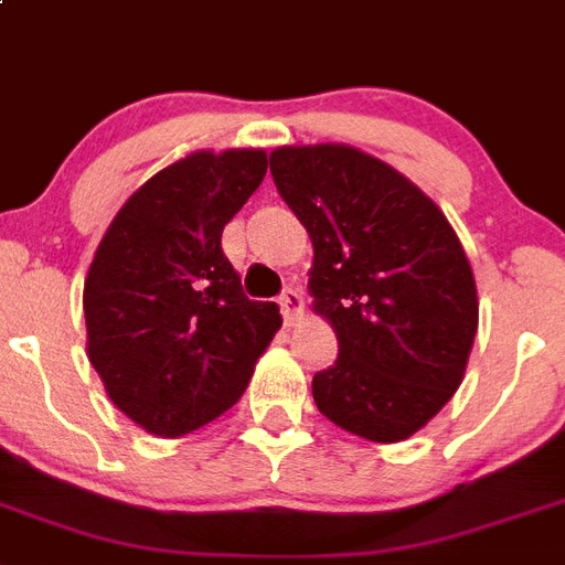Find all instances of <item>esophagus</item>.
<instances>
[{
    "label": "esophagus",
    "mask_w": 565,
    "mask_h": 565,
    "mask_svg": "<svg viewBox=\"0 0 565 565\" xmlns=\"http://www.w3.org/2000/svg\"><path fill=\"white\" fill-rule=\"evenodd\" d=\"M278 303H281V316L284 321L292 327L296 321H301L303 316V296H301V289L296 287H287L281 292V298H278Z\"/></svg>",
    "instance_id": "obj_1"
}]
</instances>
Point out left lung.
Masks as SVG:
<instances>
[{
	"label": "left lung",
	"mask_w": 565,
	"mask_h": 565,
	"mask_svg": "<svg viewBox=\"0 0 565 565\" xmlns=\"http://www.w3.org/2000/svg\"><path fill=\"white\" fill-rule=\"evenodd\" d=\"M269 173L312 242V310L338 358L316 372L321 415L398 444L463 381L478 287L458 233L418 184L350 145L276 147Z\"/></svg>",
	"instance_id": "obj_1"
}]
</instances>
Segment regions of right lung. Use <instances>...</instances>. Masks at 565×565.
I'll return each mask as SVG.
<instances>
[{
    "mask_svg": "<svg viewBox=\"0 0 565 565\" xmlns=\"http://www.w3.org/2000/svg\"><path fill=\"white\" fill-rule=\"evenodd\" d=\"M267 173L264 150H195L121 204L85 278L87 358L110 401L181 438L242 398L281 327L222 253L224 224Z\"/></svg>",
    "mask_w": 565,
    "mask_h": 565,
    "instance_id": "right-lung-1",
    "label": "right lung"
}]
</instances>
